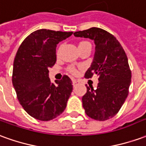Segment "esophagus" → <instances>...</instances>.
<instances>
[{"mask_svg": "<svg viewBox=\"0 0 146 146\" xmlns=\"http://www.w3.org/2000/svg\"><path fill=\"white\" fill-rule=\"evenodd\" d=\"M77 84H78V81L76 80H73V85L75 87L76 85H77Z\"/></svg>", "mask_w": 146, "mask_h": 146, "instance_id": "1", "label": "esophagus"}]
</instances>
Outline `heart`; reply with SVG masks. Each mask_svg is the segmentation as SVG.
Here are the masks:
<instances>
[{
    "label": "heart",
    "instance_id": "obj_1",
    "mask_svg": "<svg viewBox=\"0 0 146 146\" xmlns=\"http://www.w3.org/2000/svg\"><path fill=\"white\" fill-rule=\"evenodd\" d=\"M87 43H89V42H88V41H82V42H80V44H79V46H80V45L84 44H87ZM62 46H63V45H61L60 47L58 48V51H57V54H58L60 53L61 50H62ZM68 71H69V72H70V73H72V74H73V75H76V74L78 73V70H76L75 67H73V66L69 67V69H68Z\"/></svg>",
    "mask_w": 146,
    "mask_h": 146
}]
</instances>
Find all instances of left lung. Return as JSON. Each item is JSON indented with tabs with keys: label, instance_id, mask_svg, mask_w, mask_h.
<instances>
[{
	"label": "left lung",
	"instance_id": "8db88e82",
	"mask_svg": "<svg viewBox=\"0 0 146 146\" xmlns=\"http://www.w3.org/2000/svg\"><path fill=\"white\" fill-rule=\"evenodd\" d=\"M73 34L94 40L95 44L94 59L84 77L97 75L99 82L96 89L86 86L83 107L92 119L107 120L118 113L128 95L131 71L127 54L116 37L102 29L92 27Z\"/></svg>",
	"mask_w": 146,
	"mask_h": 146
}]
</instances>
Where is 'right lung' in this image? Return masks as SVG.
<instances>
[{
    "mask_svg": "<svg viewBox=\"0 0 146 146\" xmlns=\"http://www.w3.org/2000/svg\"><path fill=\"white\" fill-rule=\"evenodd\" d=\"M73 32L42 29L26 37L13 64L12 84L25 111L39 120L48 121L62 113L73 91L72 80L64 75L56 84L48 77L56 62V46Z\"/></svg>",
    "mask_w": 146,
    "mask_h": 146,
    "instance_id": "1",
    "label": "right lung"
}]
</instances>
